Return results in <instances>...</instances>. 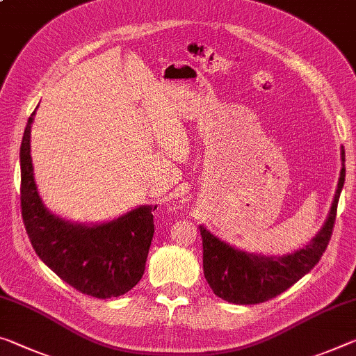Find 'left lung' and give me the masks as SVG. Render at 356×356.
<instances>
[{"instance_id": "left-lung-1", "label": "left lung", "mask_w": 356, "mask_h": 356, "mask_svg": "<svg viewBox=\"0 0 356 356\" xmlns=\"http://www.w3.org/2000/svg\"><path fill=\"white\" fill-rule=\"evenodd\" d=\"M341 176L323 227L302 249L286 255H261L236 249L200 225L202 268L218 298L234 304H258L275 298L304 277L320 261L331 239L337 202L346 180V152L341 147Z\"/></svg>"}]
</instances>
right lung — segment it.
<instances>
[{
    "label": "right lung",
    "mask_w": 356,
    "mask_h": 356,
    "mask_svg": "<svg viewBox=\"0 0 356 356\" xmlns=\"http://www.w3.org/2000/svg\"><path fill=\"white\" fill-rule=\"evenodd\" d=\"M20 145L22 217L33 249L67 285L99 300L125 295L143 277L156 206H139L103 223H77L50 212L35 182L31 125Z\"/></svg>",
    "instance_id": "add662e5"
}]
</instances>
